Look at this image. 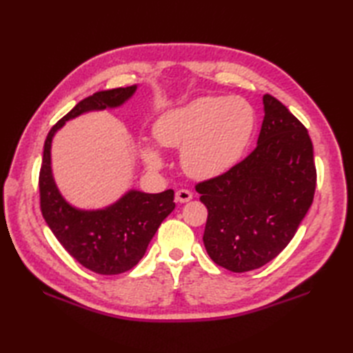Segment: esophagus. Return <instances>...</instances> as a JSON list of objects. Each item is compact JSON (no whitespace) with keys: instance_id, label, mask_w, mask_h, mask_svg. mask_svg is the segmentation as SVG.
Here are the masks:
<instances>
[{"instance_id":"34e87169","label":"esophagus","mask_w":353,"mask_h":353,"mask_svg":"<svg viewBox=\"0 0 353 353\" xmlns=\"http://www.w3.org/2000/svg\"><path fill=\"white\" fill-rule=\"evenodd\" d=\"M192 199V192L188 190H179L176 192V200L179 203H186V201H190Z\"/></svg>"}]
</instances>
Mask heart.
<instances>
[{"mask_svg": "<svg viewBox=\"0 0 353 353\" xmlns=\"http://www.w3.org/2000/svg\"><path fill=\"white\" fill-rule=\"evenodd\" d=\"M256 115L241 97H200L170 109L154 121L157 144L182 148L183 170L194 179H214L239 161L252 139ZM141 157L150 170H161L163 157L154 144L144 142Z\"/></svg>", "mask_w": 353, "mask_h": 353, "instance_id": "1", "label": "heart"}]
</instances>
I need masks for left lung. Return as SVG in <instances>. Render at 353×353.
<instances>
[{
    "label": "left lung",
    "instance_id": "8db88e82",
    "mask_svg": "<svg viewBox=\"0 0 353 353\" xmlns=\"http://www.w3.org/2000/svg\"><path fill=\"white\" fill-rule=\"evenodd\" d=\"M258 145L196 191L208 208L203 243L211 259L235 273L265 265L296 235L312 205L317 172L308 130L265 94Z\"/></svg>",
    "mask_w": 353,
    "mask_h": 353
}]
</instances>
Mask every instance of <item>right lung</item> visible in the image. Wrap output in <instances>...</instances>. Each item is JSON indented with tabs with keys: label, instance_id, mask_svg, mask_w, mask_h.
<instances>
[{
	"label": "right lung",
	"instance_id": "1",
	"mask_svg": "<svg viewBox=\"0 0 353 353\" xmlns=\"http://www.w3.org/2000/svg\"><path fill=\"white\" fill-rule=\"evenodd\" d=\"M138 86L95 92L81 100L52 125L43 144L39 174L41 209L45 221L65 250L81 265L99 274H119L133 268L144 256L161 223L176 208L174 191L148 194L127 191L103 209H80L65 200L51 170L52 138L66 121L88 112L115 109L132 99Z\"/></svg>",
	"mask_w": 353,
	"mask_h": 353
}]
</instances>
